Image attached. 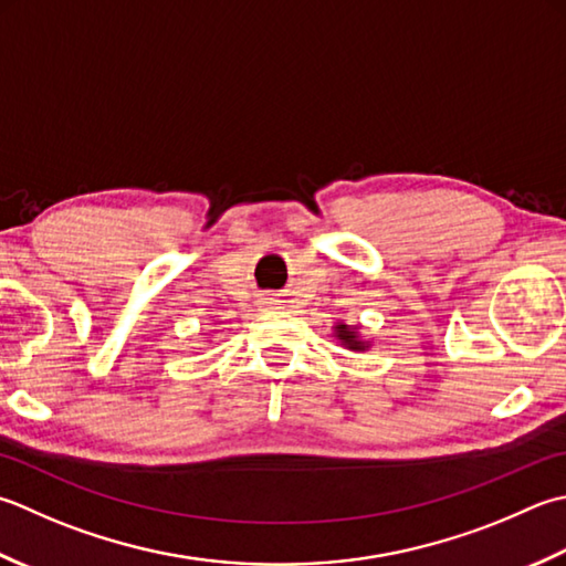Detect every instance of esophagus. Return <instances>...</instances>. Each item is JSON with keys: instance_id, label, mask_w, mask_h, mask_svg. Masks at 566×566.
<instances>
[{"instance_id": "1", "label": "esophagus", "mask_w": 566, "mask_h": 566, "mask_svg": "<svg viewBox=\"0 0 566 566\" xmlns=\"http://www.w3.org/2000/svg\"><path fill=\"white\" fill-rule=\"evenodd\" d=\"M262 304H264V306H268V308H272V306H276V298H274L272 294H268V296H264V298H262Z\"/></svg>"}]
</instances>
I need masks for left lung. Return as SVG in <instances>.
I'll use <instances>...</instances> for the list:
<instances>
[{"instance_id": "8db88e82", "label": "left lung", "mask_w": 566, "mask_h": 566, "mask_svg": "<svg viewBox=\"0 0 566 566\" xmlns=\"http://www.w3.org/2000/svg\"><path fill=\"white\" fill-rule=\"evenodd\" d=\"M334 328H336V338L340 340V346H346L350 350H365V348H368V343L360 340L358 328H350L346 324H336Z\"/></svg>"}]
</instances>
